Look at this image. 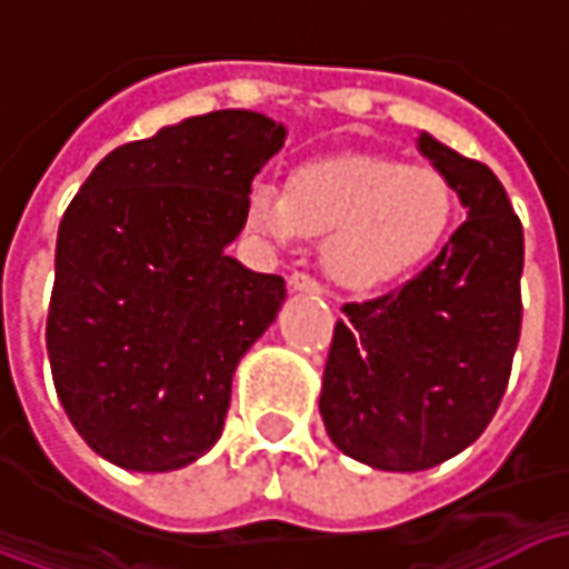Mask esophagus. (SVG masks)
Here are the masks:
<instances>
[{
    "mask_svg": "<svg viewBox=\"0 0 569 569\" xmlns=\"http://www.w3.org/2000/svg\"><path fill=\"white\" fill-rule=\"evenodd\" d=\"M289 289H292V292H305V296H320L322 292V286L305 271H296L289 277Z\"/></svg>",
    "mask_w": 569,
    "mask_h": 569,
    "instance_id": "obj_1",
    "label": "esophagus"
}]
</instances>
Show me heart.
<instances>
[{"mask_svg":"<svg viewBox=\"0 0 569 569\" xmlns=\"http://www.w3.org/2000/svg\"><path fill=\"white\" fill-rule=\"evenodd\" d=\"M247 219L273 243L322 237L326 273L366 292L402 280L439 252L457 219V191L429 163L347 151L296 167L283 191L256 182Z\"/></svg>","mask_w":569,"mask_h":569,"instance_id":"obj_1","label":"heart"}]
</instances>
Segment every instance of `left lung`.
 Here are the masks:
<instances>
[{
	"instance_id": "left-lung-1",
	"label": "left lung",
	"mask_w": 569,
	"mask_h": 569,
	"mask_svg": "<svg viewBox=\"0 0 569 569\" xmlns=\"http://www.w3.org/2000/svg\"><path fill=\"white\" fill-rule=\"evenodd\" d=\"M466 222L406 286L345 305L322 371L329 439L359 463L420 472L469 448L497 415L521 335L525 231L488 163L420 133Z\"/></svg>"
}]
</instances>
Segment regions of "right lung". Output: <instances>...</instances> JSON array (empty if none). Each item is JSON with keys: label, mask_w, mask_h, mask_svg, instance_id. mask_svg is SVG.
I'll return each mask as SVG.
<instances>
[{"label": "right lung", "mask_w": 569, "mask_h": 569, "mask_svg": "<svg viewBox=\"0 0 569 569\" xmlns=\"http://www.w3.org/2000/svg\"><path fill=\"white\" fill-rule=\"evenodd\" d=\"M286 128L222 109L109 151L60 219L48 359L67 418L109 463L170 472L219 441L237 362L283 277L224 256Z\"/></svg>", "instance_id": "right-lung-1"}]
</instances>
